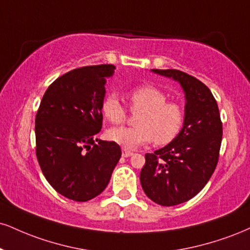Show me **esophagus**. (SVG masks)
Returning a JSON list of instances; mask_svg holds the SVG:
<instances>
[{
	"label": "esophagus",
	"mask_w": 250,
	"mask_h": 250,
	"mask_svg": "<svg viewBox=\"0 0 250 250\" xmlns=\"http://www.w3.org/2000/svg\"><path fill=\"white\" fill-rule=\"evenodd\" d=\"M133 156V151L128 149H122V157H130Z\"/></svg>",
	"instance_id": "esophagus-1"
}]
</instances>
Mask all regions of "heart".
Returning <instances> with one entry per match:
<instances>
[{
	"mask_svg": "<svg viewBox=\"0 0 250 250\" xmlns=\"http://www.w3.org/2000/svg\"><path fill=\"white\" fill-rule=\"evenodd\" d=\"M131 109L138 114L136 127H117L108 130V138L128 149H135L151 142L167 144L178 136L184 125V109L157 87L143 85L129 93ZM104 116L112 123L125 121L127 110L116 94H108L101 104Z\"/></svg>",
	"mask_w": 250,
	"mask_h": 250,
	"instance_id": "b5f03b06",
	"label": "heart"
}]
</instances>
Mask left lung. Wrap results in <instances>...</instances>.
<instances>
[{
  "label": "left lung",
  "mask_w": 250,
  "mask_h": 250,
  "mask_svg": "<svg viewBox=\"0 0 250 250\" xmlns=\"http://www.w3.org/2000/svg\"><path fill=\"white\" fill-rule=\"evenodd\" d=\"M151 71L180 83L186 100L184 125L172 142L146 155L140 180L152 201L174 206L199 193L214 172L222 123L218 104L205 83L178 70Z\"/></svg>",
  "instance_id": "obj_1"
}]
</instances>
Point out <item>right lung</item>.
<instances>
[{"label":"right lung","instance_id":"right-lung-1","mask_svg":"<svg viewBox=\"0 0 250 250\" xmlns=\"http://www.w3.org/2000/svg\"><path fill=\"white\" fill-rule=\"evenodd\" d=\"M114 65L72 70L46 89L36 115V155L50 185L76 201L95 198L106 188L121 157L115 142L99 141L106 78Z\"/></svg>","mask_w":250,"mask_h":250}]
</instances>
